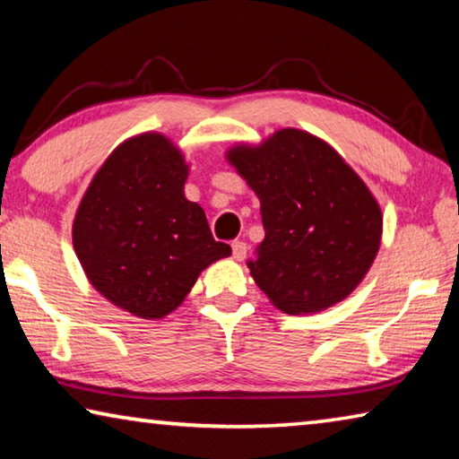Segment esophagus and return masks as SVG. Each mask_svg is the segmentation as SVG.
Segmentation results:
<instances>
[{"label": "esophagus", "instance_id": "esophagus-1", "mask_svg": "<svg viewBox=\"0 0 459 459\" xmlns=\"http://www.w3.org/2000/svg\"><path fill=\"white\" fill-rule=\"evenodd\" d=\"M247 251L248 247L247 243H243V240H235V243H232V257L237 261H243L247 257Z\"/></svg>", "mask_w": 459, "mask_h": 459}]
</instances>
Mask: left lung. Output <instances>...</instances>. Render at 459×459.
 Listing matches in <instances>:
<instances>
[{"label":"left lung","mask_w":459,"mask_h":459,"mask_svg":"<svg viewBox=\"0 0 459 459\" xmlns=\"http://www.w3.org/2000/svg\"><path fill=\"white\" fill-rule=\"evenodd\" d=\"M227 160L261 202L265 238L248 269L271 304L299 316L346 299L383 237V212L362 178L324 139L293 127L232 145Z\"/></svg>","instance_id":"8db88e82"}]
</instances>
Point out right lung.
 <instances>
[{"label": "right lung", "instance_id": "obj_1", "mask_svg": "<svg viewBox=\"0 0 459 459\" xmlns=\"http://www.w3.org/2000/svg\"><path fill=\"white\" fill-rule=\"evenodd\" d=\"M190 166L166 135L129 137L99 168L76 208L73 247L91 285L143 320L172 314L230 247L184 196Z\"/></svg>", "mask_w": 459, "mask_h": 459}]
</instances>
